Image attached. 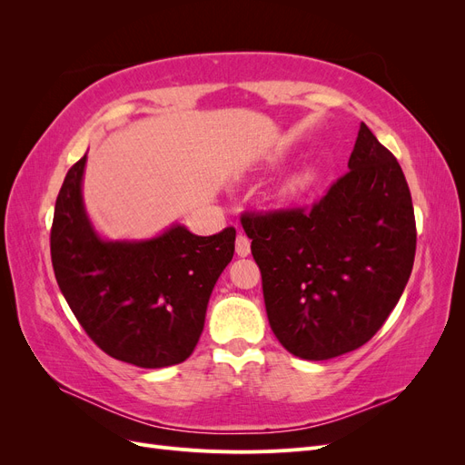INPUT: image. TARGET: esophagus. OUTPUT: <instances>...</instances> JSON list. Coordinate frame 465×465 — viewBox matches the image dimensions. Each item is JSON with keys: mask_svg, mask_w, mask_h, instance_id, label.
<instances>
[{"mask_svg": "<svg viewBox=\"0 0 465 465\" xmlns=\"http://www.w3.org/2000/svg\"><path fill=\"white\" fill-rule=\"evenodd\" d=\"M236 254L241 256V258H246V256L250 254V241H248V236H244V234H238V236H236Z\"/></svg>", "mask_w": 465, "mask_h": 465, "instance_id": "34e87169", "label": "esophagus"}]
</instances>
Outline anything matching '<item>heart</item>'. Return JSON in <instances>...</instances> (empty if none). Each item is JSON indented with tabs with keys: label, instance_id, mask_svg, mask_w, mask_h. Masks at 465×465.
<instances>
[{
	"label": "heart",
	"instance_id": "1",
	"mask_svg": "<svg viewBox=\"0 0 465 465\" xmlns=\"http://www.w3.org/2000/svg\"><path fill=\"white\" fill-rule=\"evenodd\" d=\"M312 178H314V174L311 171H304L301 174H294L292 178H289V182L283 186V193L285 195H292V193L302 192L308 184H311Z\"/></svg>",
	"mask_w": 465,
	"mask_h": 465
}]
</instances>
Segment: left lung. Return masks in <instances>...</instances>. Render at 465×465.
Here are the masks:
<instances>
[{
	"label": "left lung",
	"mask_w": 465,
	"mask_h": 465,
	"mask_svg": "<svg viewBox=\"0 0 465 465\" xmlns=\"http://www.w3.org/2000/svg\"><path fill=\"white\" fill-rule=\"evenodd\" d=\"M270 326L289 353L326 361L382 328L410 281L417 229L396 157L361 124L349 173L311 209L244 213Z\"/></svg>",
	"instance_id": "obj_1"
}]
</instances>
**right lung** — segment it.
I'll use <instances>...</instances> for the list:
<instances>
[{
    "instance_id": "obj_1",
    "label": "right lung",
    "mask_w": 465,
    "mask_h": 465,
    "mask_svg": "<svg viewBox=\"0 0 465 465\" xmlns=\"http://www.w3.org/2000/svg\"><path fill=\"white\" fill-rule=\"evenodd\" d=\"M85 163L87 154L69 168L54 209L50 252L62 294L106 355L142 369L186 361L236 231L198 236L173 224L149 241H103L83 205Z\"/></svg>"
}]
</instances>
